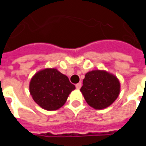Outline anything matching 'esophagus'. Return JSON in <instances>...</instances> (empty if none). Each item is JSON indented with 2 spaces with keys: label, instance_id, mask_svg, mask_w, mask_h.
Listing matches in <instances>:
<instances>
[{
  "label": "esophagus",
  "instance_id": "1",
  "mask_svg": "<svg viewBox=\"0 0 146 146\" xmlns=\"http://www.w3.org/2000/svg\"><path fill=\"white\" fill-rule=\"evenodd\" d=\"M81 83H78V84H76V89H80V88H81Z\"/></svg>",
  "mask_w": 146,
  "mask_h": 146
}]
</instances>
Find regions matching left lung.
I'll use <instances>...</instances> for the list:
<instances>
[{
    "instance_id": "left-lung-1",
    "label": "left lung",
    "mask_w": 146,
    "mask_h": 146,
    "mask_svg": "<svg viewBox=\"0 0 146 146\" xmlns=\"http://www.w3.org/2000/svg\"><path fill=\"white\" fill-rule=\"evenodd\" d=\"M80 92L91 107L103 110L118 98L120 83L115 75L106 70H92L85 74Z\"/></svg>"
}]
</instances>
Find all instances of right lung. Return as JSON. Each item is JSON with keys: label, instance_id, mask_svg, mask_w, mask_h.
<instances>
[{"label": "right lung", "instance_id": "right-lung-1", "mask_svg": "<svg viewBox=\"0 0 146 146\" xmlns=\"http://www.w3.org/2000/svg\"><path fill=\"white\" fill-rule=\"evenodd\" d=\"M30 93L33 101L44 110H57L63 106L69 95L76 88L66 75L55 68L36 72L30 82Z\"/></svg>", "mask_w": 146, "mask_h": 146}]
</instances>
